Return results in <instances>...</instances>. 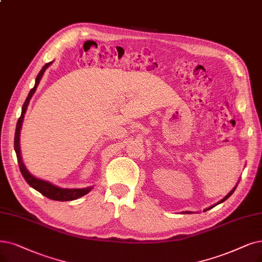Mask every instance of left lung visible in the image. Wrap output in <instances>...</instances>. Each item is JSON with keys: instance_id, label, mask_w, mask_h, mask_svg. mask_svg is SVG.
<instances>
[{"instance_id": "1", "label": "left lung", "mask_w": 262, "mask_h": 262, "mask_svg": "<svg viewBox=\"0 0 262 262\" xmlns=\"http://www.w3.org/2000/svg\"><path fill=\"white\" fill-rule=\"evenodd\" d=\"M236 186H237V185H236ZM236 186H235V187H234V188H233V189H232V190H231V191H230V192H229V193H228V194H227V195H226V196H225V198H224V199H223V200H221V201H219V202H218V203H216V204H214V205H212V206H210V207H208V208H206V210H211V208H212V207H214V206H215V205H217V204H219V203H223V202H224V201H226V200H227V199H228V198H229V196H230V195H231V194H232V193H233V192H234V190H235V188H236ZM206 210H205V211H206ZM186 213H187V214H191V212H186Z\"/></svg>"}]
</instances>
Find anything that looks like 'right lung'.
<instances>
[{
  "label": "right lung",
  "instance_id": "1",
  "mask_svg": "<svg viewBox=\"0 0 262 262\" xmlns=\"http://www.w3.org/2000/svg\"><path fill=\"white\" fill-rule=\"evenodd\" d=\"M52 63V62H49V63H46L43 69H41L38 73V75L36 76L35 79V85L34 87L30 90L28 98L26 99L24 105H23V110H21V116L19 117L18 121H17V125H16V132H15V141H14V146H15V151L17 155V160H18V164H19V169L20 172H21L24 179L26 180V182L34 188L35 190H37L38 192H40L43 195H45L48 199H51V200L55 201H73L76 200V199L87 194L89 191H91V189L93 187H87V188H80V189H68V188H60L57 187L55 185H52L49 182L39 180L34 177L32 174H31L28 170L26 165L23 162V158H21V154H20V144H19V137H20V130H21V125H23V121H24V117L25 114L27 111V107L29 105V102L32 98V96L34 95V92L38 86L39 80L41 79L44 75V72L46 71V69Z\"/></svg>",
  "mask_w": 262,
  "mask_h": 262
}]
</instances>
